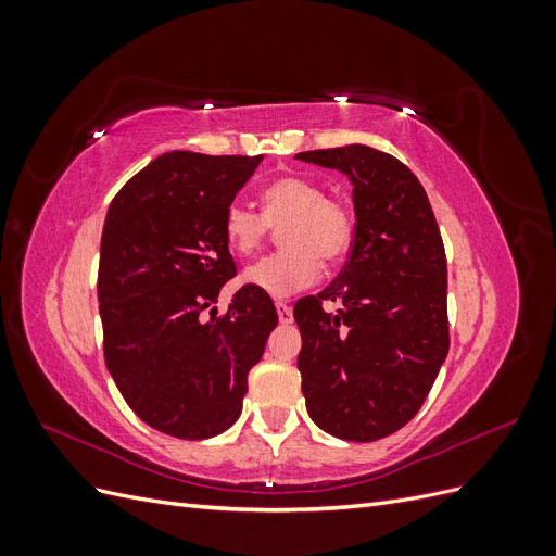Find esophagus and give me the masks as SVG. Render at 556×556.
<instances>
[{"instance_id": "1", "label": "esophagus", "mask_w": 556, "mask_h": 556, "mask_svg": "<svg viewBox=\"0 0 556 556\" xmlns=\"http://www.w3.org/2000/svg\"><path fill=\"white\" fill-rule=\"evenodd\" d=\"M276 311H278V323L280 325H292L294 315H292V308L285 304V301H276Z\"/></svg>"}]
</instances>
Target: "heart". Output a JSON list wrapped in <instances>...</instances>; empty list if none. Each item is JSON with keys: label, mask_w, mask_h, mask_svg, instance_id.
Here are the masks:
<instances>
[{"label": "heart", "mask_w": 556, "mask_h": 556, "mask_svg": "<svg viewBox=\"0 0 556 556\" xmlns=\"http://www.w3.org/2000/svg\"><path fill=\"white\" fill-rule=\"evenodd\" d=\"M280 245L245 268L243 282L268 296H290L313 285L325 264L341 262L355 237V220L341 199L325 197L311 178L282 176L268 182L262 192V215L243 204L227 206L223 233L229 250L250 257L266 243L271 229Z\"/></svg>", "instance_id": "heart-1"}]
</instances>
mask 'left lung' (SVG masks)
<instances>
[{"mask_svg": "<svg viewBox=\"0 0 556 556\" xmlns=\"http://www.w3.org/2000/svg\"><path fill=\"white\" fill-rule=\"evenodd\" d=\"M350 178L355 237L327 290L299 299L301 392L313 422L343 441L384 439L422 408L447 357V262L422 182L376 148L299 153ZM343 300L327 314L325 300Z\"/></svg>", "mask_w": 556, "mask_h": 556, "instance_id": "left-lung-1", "label": "left lung"}]
</instances>
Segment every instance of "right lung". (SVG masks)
<instances>
[{
	"mask_svg": "<svg viewBox=\"0 0 556 556\" xmlns=\"http://www.w3.org/2000/svg\"><path fill=\"white\" fill-rule=\"evenodd\" d=\"M262 160L164 153L106 213L97 276L104 359L127 406L174 439L204 441L237 422L250 368L278 325L271 296L250 285L225 315L207 311L237 276L223 215Z\"/></svg>",
	"mask_w": 556,
	"mask_h": 556,
	"instance_id": "right-lung-1",
	"label": "right lung"
}]
</instances>
